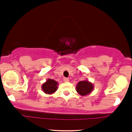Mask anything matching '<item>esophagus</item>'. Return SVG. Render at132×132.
<instances>
[{"label":"esophagus","mask_w":132,"mask_h":132,"mask_svg":"<svg viewBox=\"0 0 132 132\" xmlns=\"http://www.w3.org/2000/svg\"><path fill=\"white\" fill-rule=\"evenodd\" d=\"M63 80H64V82H69V80H69L68 78H66V77L64 78Z\"/></svg>","instance_id":"1"}]
</instances>
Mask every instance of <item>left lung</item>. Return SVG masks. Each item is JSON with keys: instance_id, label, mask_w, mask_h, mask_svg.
I'll return each mask as SVG.
<instances>
[{"instance_id": "obj_1", "label": "left lung", "mask_w": 132, "mask_h": 132, "mask_svg": "<svg viewBox=\"0 0 132 132\" xmlns=\"http://www.w3.org/2000/svg\"><path fill=\"white\" fill-rule=\"evenodd\" d=\"M93 85L88 80H82L78 82L76 90L80 95L85 96L89 94L93 89Z\"/></svg>"}]
</instances>
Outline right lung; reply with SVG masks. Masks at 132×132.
Masks as SVG:
<instances>
[{"instance_id":"add662e5","label":"right lung","mask_w":132,"mask_h":132,"mask_svg":"<svg viewBox=\"0 0 132 132\" xmlns=\"http://www.w3.org/2000/svg\"><path fill=\"white\" fill-rule=\"evenodd\" d=\"M57 84L58 83L57 81L53 79H48L46 82L42 85V89L47 94H52L57 91L58 88Z\"/></svg>"}]
</instances>
